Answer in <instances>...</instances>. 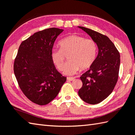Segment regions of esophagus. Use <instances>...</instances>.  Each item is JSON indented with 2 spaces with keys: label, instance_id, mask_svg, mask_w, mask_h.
I'll use <instances>...</instances> for the list:
<instances>
[{
  "label": "esophagus",
  "instance_id": "34e87169",
  "mask_svg": "<svg viewBox=\"0 0 135 135\" xmlns=\"http://www.w3.org/2000/svg\"><path fill=\"white\" fill-rule=\"evenodd\" d=\"M75 79V78H70V77H68V78H67V80H70V81L74 80Z\"/></svg>",
  "mask_w": 135,
  "mask_h": 135
}]
</instances>
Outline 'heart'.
<instances>
[{
  "instance_id": "b5f03b06",
  "label": "heart",
  "mask_w": 135,
  "mask_h": 135,
  "mask_svg": "<svg viewBox=\"0 0 135 135\" xmlns=\"http://www.w3.org/2000/svg\"><path fill=\"white\" fill-rule=\"evenodd\" d=\"M59 50H53L51 59L58 70H62L66 57L69 62L63 68L65 75H72L80 70L90 68L95 62L98 54V46L95 40L80 35H72L59 42Z\"/></svg>"
}]
</instances>
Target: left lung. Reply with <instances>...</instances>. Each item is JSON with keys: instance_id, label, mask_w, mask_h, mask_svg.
<instances>
[{"instance_id": "1", "label": "left lung", "mask_w": 135, "mask_h": 135, "mask_svg": "<svg viewBox=\"0 0 135 135\" xmlns=\"http://www.w3.org/2000/svg\"><path fill=\"white\" fill-rule=\"evenodd\" d=\"M78 27L95 40L99 49L93 65L80 77L83 85L78 91L84 102L95 105L107 98L115 87L119 77L120 54L108 36L88 28Z\"/></svg>"}]
</instances>
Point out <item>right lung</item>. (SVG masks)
Segmentation results:
<instances>
[{
	"label": "right lung",
	"mask_w": 135,
	"mask_h": 135,
	"mask_svg": "<svg viewBox=\"0 0 135 135\" xmlns=\"http://www.w3.org/2000/svg\"><path fill=\"white\" fill-rule=\"evenodd\" d=\"M63 29L52 27L23 40L15 59L13 70L20 89L30 101L47 105L58 95L66 80L56 69L51 53Z\"/></svg>",
	"instance_id": "add662e5"
}]
</instances>
